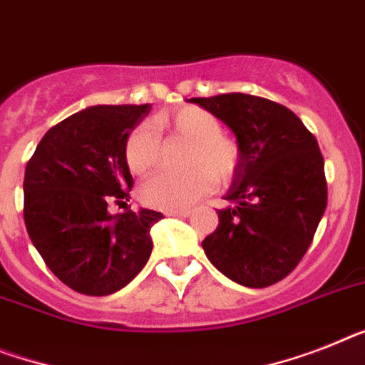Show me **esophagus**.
Instances as JSON below:
<instances>
[{
  "label": "esophagus",
  "instance_id": "34e87169",
  "mask_svg": "<svg viewBox=\"0 0 365 365\" xmlns=\"http://www.w3.org/2000/svg\"><path fill=\"white\" fill-rule=\"evenodd\" d=\"M192 215V210L190 209H170L165 210V216H180V218H186V216Z\"/></svg>",
  "mask_w": 365,
  "mask_h": 365
}]
</instances>
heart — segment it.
<instances>
[{
    "label": "heart",
    "mask_w": 365,
    "mask_h": 365,
    "mask_svg": "<svg viewBox=\"0 0 365 365\" xmlns=\"http://www.w3.org/2000/svg\"><path fill=\"white\" fill-rule=\"evenodd\" d=\"M156 123L192 141L182 173L160 171L141 185L143 203L158 209H186L209 194L216 179H227L237 168L239 149L222 134V123L210 111L197 106H185L171 113H160ZM160 156V140L150 123H140L126 138L125 160L130 171L141 175L153 170Z\"/></svg>",
    "instance_id": "b5f03b06"
}]
</instances>
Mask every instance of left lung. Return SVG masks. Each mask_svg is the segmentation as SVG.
Listing matches in <instances>:
<instances>
[{"label": "left lung", "instance_id": "left-lung-1", "mask_svg": "<svg viewBox=\"0 0 365 365\" xmlns=\"http://www.w3.org/2000/svg\"><path fill=\"white\" fill-rule=\"evenodd\" d=\"M230 126L239 143L231 207L201 242L220 272L244 287L284 279L308 252L327 209L324 160L315 135L289 108L227 93L190 98Z\"/></svg>", "mask_w": 365, "mask_h": 365}]
</instances>
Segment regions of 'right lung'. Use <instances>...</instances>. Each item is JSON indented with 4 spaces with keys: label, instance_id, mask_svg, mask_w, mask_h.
Instances as JSON below:
<instances>
[{
    "label": "right lung",
    "instance_id": "obj_1",
    "mask_svg": "<svg viewBox=\"0 0 365 365\" xmlns=\"http://www.w3.org/2000/svg\"><path fill=\"white\" fill-rule=\"evenodd\" d=\"M150 104L91 106L44 134L26 165L24 222L33 246L63 284L106 297L130 284L150 257L162 212L126 205L132 190L125 143Z\"/></svg>",
    "mask_w": 365,
    "mask_h": 365
}]
</instances>
